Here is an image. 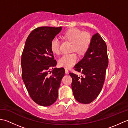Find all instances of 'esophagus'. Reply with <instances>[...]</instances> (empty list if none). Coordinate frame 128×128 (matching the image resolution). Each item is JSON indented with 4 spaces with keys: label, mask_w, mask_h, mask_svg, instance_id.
Masks as SVG:
<instances>
[{
    "label": "esophagus",
    "mask_w": 128,
    "mask_h": 128,
    "mask_svg": "<svg viewBox=\"0 0 128 128\" xmlns=\"http://www.w3.org/2000/svg\"><path fill=\"white\" fill-rule=\"evenodd\" d=\"M65 72H66V74H68V72H69V70H68L67 69H65Z\"/></svg>",
    "instance_id": "1"
}]
</instances>
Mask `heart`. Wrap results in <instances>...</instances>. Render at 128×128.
Returning <instances> with one entry per match:
<instances>
[{"label":"heart","instance_id":"obj_1","mask_svg":"<svg viewBox=\"0 0 128 128\" xmlns=\"http://www.w3.org/2000/svg\"><path fill=\"white\" fill-rule=\"evenodd\" d=\"M64 37L72 43V51H75L80 55H84L89 50L91 43V37L88 33L83 32L80 30L72 28L68 30L63 34ZM50 50L53 53H60V41L55 37L50 42ZM78 61V56L75 53L66 54L58 60L60 66L70 68Z\"/></svg>","mask_w":128,"mask_h":128}]
</instances>
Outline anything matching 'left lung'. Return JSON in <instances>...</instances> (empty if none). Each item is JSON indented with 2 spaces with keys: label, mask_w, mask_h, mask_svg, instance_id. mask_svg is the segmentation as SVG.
Returning a JSON list of instances; mask_svg holds the SVG:
<instances>
[{
  "label": "left lung",
  "mask_w": 128,
  "mask_h": 128,
  "mask_svg": "<svg viewBox=\"0 0 128 128\" xmlns=\"http://www.w3.org/2000/svg\"><path fill=\"white\" fill-rule=\"evenodd\" d=\"M107 47L99 34L92 36L89 50L74 66L83 74L81 77L72 72V88L75 98L83 104H88L98 96L104 82L108 65Z\"/></svg>",
  "instance_id": "left-lung-1"
}]
</instances>
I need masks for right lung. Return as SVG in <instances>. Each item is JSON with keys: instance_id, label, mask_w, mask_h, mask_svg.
<instances>
[{"instance_id": "obj_1", "label": "right lung", "mask_w": 128, "mask_h": 128, "mask_svg": "<svg viewBox=\"0 0 128 128\" xmlns=\"http://www.w3.org/2000/svg\"><path fill=\"white\" fill-rule=\"evenodd\" d=\"M61 30L48 26L35 28L27 38L21 56L22 78L27 90L34 102L44 107L56 100L65 75L62 68H54L56 61L50 50L52 40Z\"/></svg>"}]
</instances>
